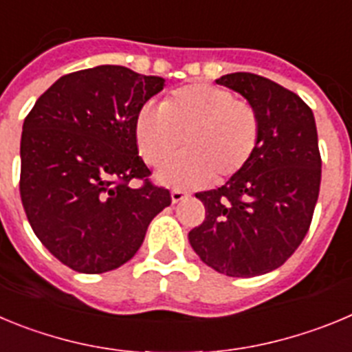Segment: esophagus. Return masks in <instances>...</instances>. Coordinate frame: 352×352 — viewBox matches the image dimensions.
<instances>
[{
	"label": "esophagus",
	"mask_w": 352,
	"mask_h": 352,
	"mask_svg": "<svg viewBox=\"0 0 352 352\" xmlns=\"http://www.w3.org/2000/svg\"><path fill=\"white\" fill-rule=\"evenodd\" d=\"M188 197V194L183 190H179V188H174L173 192H170V199H173V203H179V201H183V199Z\"/></svg>",
	"instance_id": "34e87169"
}]
</instances>
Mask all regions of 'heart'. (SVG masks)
Listing matches in <instances>:
<instances>
[{
  "label": "heart",
  "instance_id": "heart-1",
  "mask_svg": "<svg viewBox=\"0 0 352 352\" xmlns=\"http://www.w3.org/2000/svg\"><path fill=\"white\" fill-rule=\"evenodd\" d=\"M261 116L247 100L211 84H185L160 102L142 107L133 139L142 160L160 167L182 148L186 153L160 170L158 178L178 186H201L234 178L261 144Z\"/></svg>",
  "mask_w": 352,
  "mask_h": 352
}]
</instances>
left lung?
I'll use <instances>...</instances> for the list:
<instances>
[{
    "mask_svg": "<svg viewBox=\"0 0 352 352\" xmlns=\"http://www.w3.org/2000/svg\"><path fill=\"white\" fill-rule=\"evenodd\" d=\"M217 84L257 109L261 144L226 185L195 194L206 217L188 241L214 272L248 278L280 268L301 245L319 197L322 162L312 109L296 93L248 72L227 74Z\"/></svg>",
    "mask_w": 352,
    "mask_h": 352,
    "instance_id": "1",
    "label": "left lung"
}]
</instances>
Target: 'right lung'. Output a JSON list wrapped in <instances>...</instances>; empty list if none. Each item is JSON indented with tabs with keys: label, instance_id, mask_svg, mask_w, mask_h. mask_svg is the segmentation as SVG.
I'll return each instance as SVG.
<instances>
[{
	"label": "right lung",
	"instance_id": "obj_1",
	"mask_svg": "<svg viewBox=\"0 0 352 352\" xmlns=\"http://www.w3.org/2000/svg\"><path fill=\"white\" fill-rule=\"evenodd\" d=\"M162 89V77L100 65L60 77L24 120L21 201L36 238L74 272L120 268L170 204L133 139L135 116Z\"/></svg>",
	"mask_w": 352,
	"mask_h": 352
}]
</instances>
